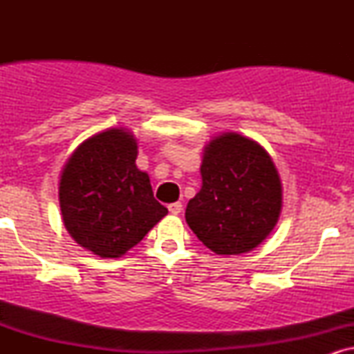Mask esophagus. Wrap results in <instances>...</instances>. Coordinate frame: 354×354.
Returning a JSON list of instances; mask_svg holds the SVG:
<instances>
[{"mask_svg":"<svg viewBox=\"0 0 354 354\" xmlns=\"http://www.w3.org/2000/svg\"><path fill=\"white\" fill-rule=\"evenodd\" d=\"M168 209H169V213H171V214H180L181 211H183V205H181L180 201L171 203V205L168 206Z\"/></svg>","mask_w":354,"mask_h":354,"instance_id":"esophagus-1","label":"esophagus"}]
</instances>
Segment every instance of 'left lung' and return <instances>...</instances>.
Here are the masks:
<instances>
[{"instance_id":"1","label":"left lung","mask_w":354,"mask_h":354,"mask_svg":"<svg viewBox=\"0 0 354 354\" xmlns=\"http://www.w3.org/2000/svg\"><path fill=\"white\" fill-rule=\"evenodd\" d=\"M201 189L186 223L216 254L253 251L270 236L283 208V185L270 153L239 133L213 136L203 149Z\"/></svg>"}]
</instances>
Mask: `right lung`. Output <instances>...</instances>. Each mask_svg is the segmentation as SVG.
<instances>
[{
    "label": "right lung",
    "mask_w": 354,
    "mask_h": 354,
    "mask_svg": "<svg viewBox=\"0 0 354 354\" xmlns=\"http://www.w3.org/2000/svg\"><path fill=\"white\" fill-rule=\"evenodd\" d=\"M136 158L135 135L108 128L84 140L61 169L64 228L100 258H121L168 214L154 200L148 173L138 169Z\"/></svg>",
    "instance_id": "add662e5"
}]
</instances>
